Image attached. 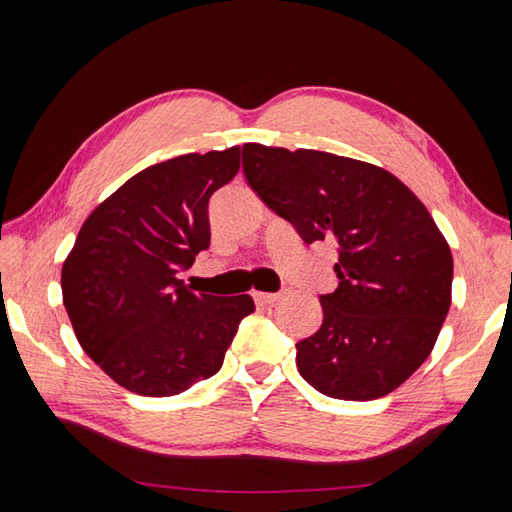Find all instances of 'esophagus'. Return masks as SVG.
<instances>
[{"label":"esophagus","mask_w":512,"mask_h":512,"mask_svg":"<svg viewBox=\"0 0 512 512\" xmlns=\"http://www.w3.org/2000/svg\"><path fill=\"white\" fill-rule=\"evenodd\" d=\"M255 303L257 306H273V303L281 297L279 292H255Z\"/></svg>","instance_id":"obj_1"}]
</instances>
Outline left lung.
<instances>
[{
  "label": "left lung",
  "instance_id": "8db88e82",
  "mask_svg": "<svg viewBox=\"0 0 512 512\" xmlns=\"http://www.w3.org/2000/svg\"><path fill=\"white\" fill-rule=\"evenodd\" d=\"M242 158L270 211L339 250L321 328L297 343L299 374L339 400L391 394L427 361L451 306V248L427 206L389 171L328 151L248 143Z\"/></svg>",
  "mask_w": 512,
  "mask_h": 512
}]
</instances>
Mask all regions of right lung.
<instances>
[{"label": "right lung", "mask_w": 512, "mask_h": 512, "mask_svg": "<svg viewBox=\"0 0 512 512\" xmlns=\"http://www.w3.org/2000/svg\"><path fill=\"white\" fill-rule=\"evenodd\" d=\"M237 171L239 147L158 162L81 226L63 306L85 354L127 391L176 396L211 378L255 310L248 295H195L178 279L209 248V200Z\"/></svg>", "instance_id": "right-lung-1"}]
</instances>
